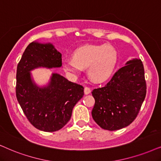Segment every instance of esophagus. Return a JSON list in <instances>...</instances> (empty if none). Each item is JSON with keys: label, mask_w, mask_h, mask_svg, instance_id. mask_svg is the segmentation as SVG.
Listing matches in <instances>:
<instances>
[{"label": "esophagus", "mask_w": 161, "mask_h": 161, "mask_svg": "<svg viewBox=\"0 0 161 161\" xmlns=\"http://www.w3.org/2000/svg\"><path fill=\"white\" fill-rule=\"evenodd\" d=\"M91 88L89 87H85V94H89V93H91Z\"/></svg>", "instance_id": "esophagus-1"}]
</instances>
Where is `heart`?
I'll use <instances>...</instances> for the list:
<instances>
[{"label":"heart","instance_id":"heart-1","mask_svg":"<svg viewBox=\"0 0 161 161\" xmlns=\"http://www.w3.org/2000/svg\"><path fill=\"white\" fill-rule=\"evenodd\" d=\"M74 58H64L62 66L68 74L76 75L87 68L88 77L97 82H104L111 76L117 61V51L111 44H87L73 54Z\"/></svg>","mask_w":161,"mask_h":161}]
</instances>
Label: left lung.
<instances>
[{"instance_id":"obj_1","label":"left lung","mask_w":161,"mask_h":161,"mask_svg":"<svg viewBox=\"0 0 161 161\" xmlns=\"http://www.w3.org/2000/svg\"><path fill=\"white\" fill-rule=\"evenodd\" d=\"M119 69L104 87L93 89L92 117L102 129L115 131L135 119L146 94L144 68L132 59Z\"/></svg>"}]
</instances>
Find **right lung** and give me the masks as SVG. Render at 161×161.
Returning <instances> with one entry per match:
<instances>
[{"label": "right lung", "instance_id": "obj_1", "mask_svg": "<svg viewBox=\"0 0 161 161\" xmlns=\"http://www.w3.org/2000/svg\"><path fill=\"white\" fill-rule=\"evenodd\" d=\"M62 54L51 44L32 42L22 55L16 73V97L30 123L38 130L58 131L70 120L74 105L84 95V87L53 74L47 86L39 87L30 71L40 68H59Z\"/></svg>", "mask_w": 161, "mask_h": 161}]
</instances>
